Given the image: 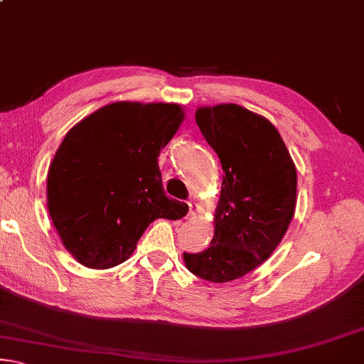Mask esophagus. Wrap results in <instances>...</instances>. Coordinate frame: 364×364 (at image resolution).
<instances>
[{"label": "esophagus", "mask_w": 364, "mask_h": 364, "mask_svg": "<svg viewBox=\"0 0 364 364\" xmlns=\"http://www.w3.org/2000/svg\"><path fill=\"white\" fill-rule=\"evenodd\" d=\"M188 205H189L188 218H193V217H196V215H197V212H199V205H197L194 200H189V202H188Z\"/></svg>", "instance_id": "34e87169"}]
</instances>
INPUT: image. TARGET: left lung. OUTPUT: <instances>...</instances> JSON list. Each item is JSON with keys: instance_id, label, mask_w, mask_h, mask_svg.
I'll return each instance as SVG.
<instances>
[{"instance_id": "left-lung-1", "label": "left lung", "mask_w": 364, "mask_h": 364, "mask_svg": "<svg viewBox=\"0 0 364 364\" xmlns=\"http://www.w3.org/2000/svg\"><path fill=\"white\" fill-rule=\"evenodd\" d=\"M196 123L225 171L210 247L183 254L191 273L210 282L242 278L268 260L297 204V170L268 119L237 104L204 106Z\"/></svg>"}]
</instances>
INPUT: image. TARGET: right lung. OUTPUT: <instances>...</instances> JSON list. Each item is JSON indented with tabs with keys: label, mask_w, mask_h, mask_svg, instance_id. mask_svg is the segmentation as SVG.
<instances>
[{
	"label": "right lung",
	"mask_w": 364,
	"mask_h": 364,
	"mask_svg": "<svg viewBox=\"0 0 364 364\" xmlns=\"http://www.w3.org/2000/svg\"><path fill=\"white\" fill-rule=\"evenodd\" d=\"M183 120L178 104L119 101L65 134L48 170L46 202L63 245L83 267H117L154 220L188 213L165 194L157 162Z\"/></svg>",
	"instance_id": "1"
}]
</instances>
